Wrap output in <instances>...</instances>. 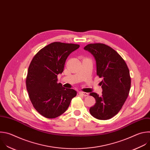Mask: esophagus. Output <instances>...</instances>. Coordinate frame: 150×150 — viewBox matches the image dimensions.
Segmentation results:
<instances>
[{"mask_svg": "<svg viewBox=\"0 0 150 150\" xmlns=\"http://www.w3.org/2000/svg\"><path fill=\"white\" fill-rule=\"evenodd\" d=\"M79 94L80 95H82L83 96H87L88 95V93H86V92H79Z\"/></svg>", "mask_w": 150, "mask_h": 150, "instance_id": "obj_1", "label": "esophagus"}]
</instances>
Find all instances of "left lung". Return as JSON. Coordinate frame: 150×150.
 <instances>
[{
  "label": "left lung",
  "instance_id": "obj_1",
  "mask_svg": "<svg viewBox=\"0 0 150 150\" xmlns=\"http://www.w3.org/2000/svg\"><path fill=\"white\" fill-rule=\"evenodd\" d=\"M84 49L95 57L96 74L103 78L100 83L102 96L94 92L90 94L96 100L90 113L96 119L106 120L119 112L128 98L131 88L129 71L121 56L104 44H88Z\"/></svg>",
  "mask_w": 150,
  "mask_h": 150
}]
</instances>
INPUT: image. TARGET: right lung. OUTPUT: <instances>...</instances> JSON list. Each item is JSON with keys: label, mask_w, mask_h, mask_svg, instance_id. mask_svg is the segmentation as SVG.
I'll use <instances>...</instances> for the list:
<instances>
[{"label": "right lung", "mask_w": 150, "mask_h": 150, "mask_svg": "<svg viewBox=\"0 0 150 150\" xmlns=\"http://www.w3.org/2000/svg\"><path fill=\"white\" fill-rule=\"evenodd\" d=\"M80 45L54 42L34 56L26 79L29 97L37 111L47 118H55L64 113L77 95L74 89L66 88L57 83V75L64 70L66 59Z\"/></svg>", "instance_id": "right-lung-1"}]
</instances>
